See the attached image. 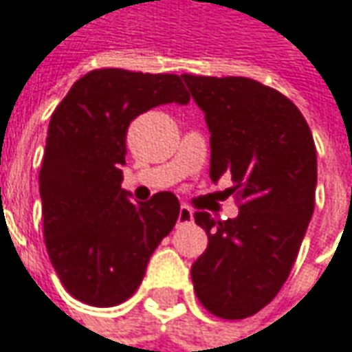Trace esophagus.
Segmentation results:
<instances>
[{
	"instance_id": "1",
	"label": "esophagus",
	"mask_w": 352,
	"mask_h": 352,
	"mask_svg": "<svg viewBox=\"0 0 352 352\" xmlns=\"http://www.w3.org/2000/svg\"><path fill=\"white\" fill-rule=\"evenodd\" d=\"M192 210L189 206H181L179 208V217H177V224H187V222H192Z\"/></svg>"
}]
</instances>
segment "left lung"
Returning <instances> with one entry per match:
<instances>
[{
	"label": "left lung",
	"mask_w": 352,
	"mask_h": 352,
	"mask_svg": "<svg viewBox=\"0 0 352 352\" xmlns=\"http://www.w3.org/2000/svg\"><path fill=\"white\" fill-rule=\"evenodd\" d=\"M210 131V179L232 175L236 219L197 212L208 246L192 264L195 294L222 319L258 314L278 296L315 208L317 151L298 106L242 76L181 74Z\"/></svg>",
	"instance_id": "1"
}]
</instances>
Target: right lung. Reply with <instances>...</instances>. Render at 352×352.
<instances>
[{"mask_svg":"<svg viewBox=\"0 0 352 352\" xmlns=\"http://www.w3.org/2000/svg\"><path fill=\"white\" fill-rule=\"evenodd\" d=\"M177 74L92 70L56 106L38 173L43 234L72 298L112 307L130 298L179 217L173 192L131 203L122 189L131 120L161 104H189Z\"/></svg>","mask_w":352,"mask_h":352,"instance_id":"obj_1","label":"right lung"}]
</instances>
